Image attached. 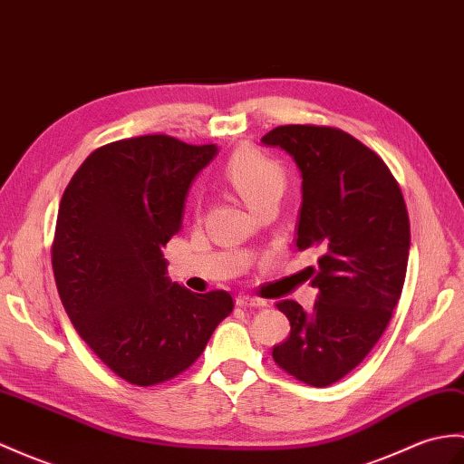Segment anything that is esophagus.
I'll return each instance as SVG.
<instances>
[{
	"label": "esophagus",
	"instance_id": "1",
	"mask_svg": "<svg viewBox=\"0 0 464 464\" xmlns=\"http://www.w3.org/2000/svg\"><path fill=\"white\" fill-rule=\"evenodd\" d=\"M235 303H237V306H241V308H263V306H266V300L255 298V296H245V295L237 296Z\"/></svg>",
	"mask_w": 464,
	"mask_h": 464
}]
</instances>
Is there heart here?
I'll return each instance as SVG.
<instances>
[{
  "label": "heart",
  "instance_id": "heart-1",
  "mask_svg": "<svg viewBox=\"0 0 464 464\" xmlns=\"http://www.w3.org/2000/svg\"><path fill=\"white\" fill-rule=\"evenodd\" d=\"M223 179L255 211L263 201L281 198L285 174L281 166L253 148L235 150L223 168Z\"/></svg>",
  "mask_w": 464,
  "mask_h": 464
}]
</instances>
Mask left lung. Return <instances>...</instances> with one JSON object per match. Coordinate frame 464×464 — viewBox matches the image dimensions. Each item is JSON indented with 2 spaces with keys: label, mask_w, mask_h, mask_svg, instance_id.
Returning a JSON list of instances; mask_svg holds the SVG:
<instances>
[{
  "label": "left lung",
  "mask_w": 464,
  "mask_h": 464,
  "mask_svg": "<svg viewBox=\"0 0 464 464\" xmlns=\"http://www.w3.org/2000/svg\"><path fill=\"white\" fill-rule=\"evenodd\" d=\"M261 142L295 160L303 179L296 246L320 253L310 266L314 308L276 304L290 336L273 358L296 380L326 387L350 373L390 324L407 273V208L383 160L338 128L278 126Z\"/></svg>",
  "instance_id": "obj_1"
}]
</instances>
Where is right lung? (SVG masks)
<instances>
[{
  "label": "right lung",
  "instance_id": "right-lung-1",
  "mask_svg": "<svg viewBox=\"0 0 464 464\" xmlns=\"http://www.w3.org/2000/svg\"><path fill=\"white\" fill-rule=\"evenodd\" d=\"M152 134L106 144L63 193L53 271L89 348L134 385L176 378L233 310L225 290L196 295L166 276L161 246L181 229L193 179L218 156Z\"/></svg>",
  "mask_w": 464,
  "mask_h": 464
}]
</instances>
